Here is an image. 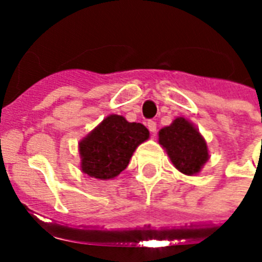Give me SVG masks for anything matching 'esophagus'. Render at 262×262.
<instances>
[{"instance_id":"obj_1","label":"esophagus","mask_w":262,"mask_h":262,"mask_svg":"<svg viewBox=\"0 0 262 262\" xmlns=\"http://www.w3.org/2000/svg\"><path fill=\"white\" fill-rule=\"evenodd\" d=\"M147 126H148V129H149V132L155 135V132H156V122H155V121H148Z\"/></svg>"}]
</instances>
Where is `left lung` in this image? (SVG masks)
<instances>
[{
    "instance_id": "obj_1",
    "label": "left lung",
    "mask_w": 262,
    "mask_h": 262,
    "mask_svg": "<svg viewBox=\"0 0 262 262\" xmlns=\"http://www.w3.org/2000/svg\"><path fill=\"white\" fill-rule=\"evenodd\" d=\"M159 144L166 149L174 167L185 175L199 174L209 159L205 139L194 123L183 117L160 129Z\"/></svg>"
}]
</instances>
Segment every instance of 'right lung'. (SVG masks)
Here are the masks:
<instances>
[{"label":"right lung","instance_id":"right-lung-1","mask_svg":"<svg viewBox=\"0 0 262 262\" xmlns=\"http://www.w3.org/2000/svg\"><path fill=\"white\" fill-rule=\"evenodd\" d=\"M148 139L149 132L143 123L127 122L122 115H107L80 140V168L91 178H115L127 167L136 148Z\"/></svg>","mask_w":262,"mask_h":262}]
</instances>
